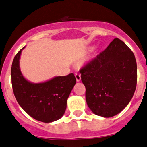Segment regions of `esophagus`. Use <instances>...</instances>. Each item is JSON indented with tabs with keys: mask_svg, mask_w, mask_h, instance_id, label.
Returning <instances> with one entry per match:
<instances>
[{
	"mask_svg": "<svg viewBox=\"0 0 147 147\" xmlns=\"http://www.w3.org/2000/svg\"><path fill=\"white\" fill-rule=\"evenodd\" d=\"M75 77H76V80L78 82L80 81V80H81V77H80V74H75Z\"/></svg>",
	"mask_w": 147,
	"mask_h": 147,
	"instance_id": "1",
	"label": "esophagus"
}]
</instances>
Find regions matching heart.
<instances>
[{"mask_svg": "<svg viewBox=\"0 0 147 147\" xmlns=\"http://www.w3.org/2000/svg\"><path fill=\"white\" fill-rule=\"evenodd\" d=\"M92 48H90V49H89V51H92Z\"/></svg>", "mask_w": 147, "mask_h": 147, "instance_id": "b5f03b06", "label": "heart"}]
</instances>
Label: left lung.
<instances>
[{
  "label": "left lung",
  "instance_id": "left-lung-1",
  "mask_svg": "<svg viewBox=\"0 0 147 147\" xmlns=\"http://www.w3.org/2000/svg\"><path fill=\"white\" fill-rule=\"evenodd\" d=\"M85 98L95 115L111 117L131 101L137 85V63L126 44L115 38L103 51L80 69Z\"/></svg>",
  "mask_w": 147,
  "mask_h": 147
}]
</instances>
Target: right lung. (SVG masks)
Segmentation results:
<instances>
[{"mask_svg":"<svg viewBox=\"0 0 147 147\" xmlns=\"http://www.w3.org/2000/svg\"><path fill=\"white\" fill-rule=\"evenodd\" d=\"M21 49L13 60L11 85L16 100L26 113L37 121L50 123L63 116L67 101L76 80L74 74L32 83L23 76L19 67Z\"/></svg>","mask_w":147,"mask_h":147,"instance_id":"right-lung-1","label":"right lung"}]
</instances>
